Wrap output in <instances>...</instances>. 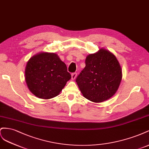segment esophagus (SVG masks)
Instances as JSON below:
<instances>
[{
    "label": "esophagus",
    "instance_id": "esophagus-1",
    "mask_svg": "<svg viewBox=\"0 0 149 149\" xmlns=\"http://www.w3.org/2000/svg\"><path fill=\"white\" fill-rule=\"evenodd\" d=\"M77 73H73L72 74V80H74L76 79V77H77Z\"/></svg>",
    "mask_w": 149,
    "mask_h": 149
}]
</instances>
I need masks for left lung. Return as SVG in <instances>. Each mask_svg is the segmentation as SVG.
I'll use <instances>...</instances> for the list:
<instances>
[{"label":"left lung","instance_id":"1","mask_svg":"<svg viewBox=\"0 0 149 149\" xmlns=\"http://www.w3.org/2000/svg\"><path fill=\"white\" fill-rule=\"evenodd\" d=\"M122 78L121 66L116 57L102 48L87 56L86 67L76 79V82L85 98L100 103L116 93Z\"/></svg>","mask_w":149,"mask_h":149}]
</instances>
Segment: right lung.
I'll return each instance as SVG.
<instances>
[{
  "instance_id": "1",
  "label": "right lung",
  "mask_w": 149,
  "mask_h": 149,
  "mask_svg": "<svg viewBox=\"0 0 149 149\" xmlns=\"http://www.w3.org/2000/svg\"><path fill=\"white\" fill-rule=\"evenodd\" d=\"M70 79L65 63L56 53L37 54L29 59L25 67L27 86L39 99H50L57 96Z\"/></svg>"
}]
</instances>
